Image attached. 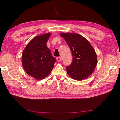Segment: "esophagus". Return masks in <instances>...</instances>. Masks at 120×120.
<instances>
[{
  "label": "esophagus",
  "instance_id": "34e87169",
  "mask_svg": "<svg viewBox=\"0 0 120 120\" xmlns=\"http://www.w3.org/2000/svg\"><path fill=\"white\" fill-rule=\"evenodd\" d=\"M57 60L59 62V61H61L62 59H61V57H57Z\"/></svg>",
  "mask_w": 120,
  "mask_h": 120
}]
</instances>
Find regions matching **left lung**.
<instances>
[{
    "mask_svg": "<svg viewBox=\"0 0 120 120\" xmlns=\"http://www.w3.org/2000/svg\"><path fill=\"white\" fill-rule=\"evenodd\" d=\"M72 54L71 64L67 67L68 74L76 80L81 81L90 75L97 65L95 51L87 40L75 33H61Z\"/></svg>",
    "mask_w": 120,
    "mask_h": 120,
    "instance_id": "left-lung-1",
    "label": "left lung"
}]
</instances>
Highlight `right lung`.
<instances>
[{
    "label": "right lung",
    "instance_id": "add662e5",
    "mask_svg": "<svg viewBox=\"0 0 120 120\" xmlns=\"http://www.w3.org/2000/svg\"><path fill=\"white\" fill-rule=\"evenodd\" d=\"M50 35L48 33L34 37L22 53L23 68L28 74L37 80L45 78L50 74L56 61L47 46Z\"/></svg>",
    "mask_w": 120,
    "mask_h": 120
}]
</instances>
